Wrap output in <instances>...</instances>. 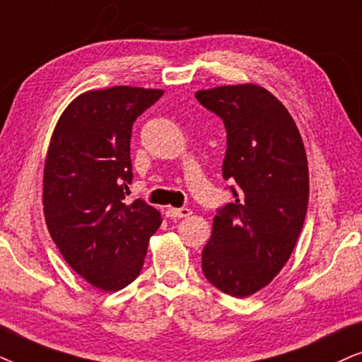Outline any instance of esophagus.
<instances>
[{
  "label": "esophagus",
  "mask_w": 362,
  "mask_h": 362,
  "mask_svg": "<svg viewBox=\"0 0 362 362\" xmlns=\"http://www.w3.org/2000/svg\"><path fill=\"white\" fill-rule=\"evenodd\" d=\"M167 216L168 218H185V216H189V215H192V210L190 209H167Z\"/></svg>",
  "instance_id": "obj_1"
}]
</instances>
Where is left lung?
Masks as SVG:
<instances>
[{
    "instance_id": "obj_1",
    "label": "left lung",
    "mask_w": 362,
    "mask_h": 362,
    "mask_svg": "<svg viewBox=\"0 0 362 362\" xmlns=\"http://www.w3.org/2000/svg\"><path fill=\"white\" fill-rule=\"evenodd\" d=\"M195 98L223 120L221 173L235 197L216 210L202 269L220 291L245 298L276 276L301 233L310 197L305 146L285 105L257 84L221 86Z\"/></svg>"
}]
</instances>
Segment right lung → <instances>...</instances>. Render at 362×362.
<instances>
[{"label":"right lung","mask_w":362,"mask_h":362,"mask_svg":"<svg viewBox=\"0 0 362 362\" xmlns=\"http://www.w3.org/2000/svg\"><path fill=\"white\" fill-rule=\"evenodd\" d=\"M160 89L115 86L81 94L57 120L47 148L42 205L67 264L103 291L131 285L162 223L153 206L125 205L132 182V125Z\"/></svg>","instance_id":"obj_1"}]
</instances>
